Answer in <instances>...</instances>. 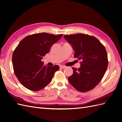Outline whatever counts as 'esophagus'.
<instances>
[{
	"mask_svg": "<svg viewBox=\"0 0 122 122\" xmlns=\"http://www.w3.org/2000/svg\"><path fill=\"white\" fill-rule=\"evenodd\" d=\"M60 68H61V69H64V68H66V66H62V65H60Z\"/></svg>",
	"mask_w": 122,
	"mask_h": 122,
	"instance_id": "obj_1",
	"label": "esophagus"
}]
</instances>
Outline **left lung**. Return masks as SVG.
<instances>
[{"label": "left lung", "mask_w": 122, "mask_h": 122, "mask_svg": "<svg viewBox=\"0 0 122 122\" xmlns=\"http://www.w3.org/2000/svg\"><path fill=\"white\" fill-rule=\"evenodd\" d=\"M64 38L74 50V57L81 60L80 67L72 68L73 74L69 82L81 92L89 91L97 86L104 76L108 66L105 47L93 36L83 34L66 35Z\"/></svg>", "instance_id": "obj_1"}]
</instances>
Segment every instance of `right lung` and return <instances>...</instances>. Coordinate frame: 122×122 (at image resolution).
<instances>
[{
  "label": "right lung",
  "mask_w": 122,
  "mask_h": 122,
  "mask_svg": "<svg viewBox=\"0 0 122 122\" xmlns=\"http://www.w3.org/2000/svg\"><path fill=\"white\" fill-rule=\"evenodd\" d=\"M62 35L42 32L26 36L14 50L12 63L15 74L27 89L38 91L49 84L60 67L44 66L41 61Z\"/></svg>",
  "instance_id": "right-lung-1"
}]
</instances>
